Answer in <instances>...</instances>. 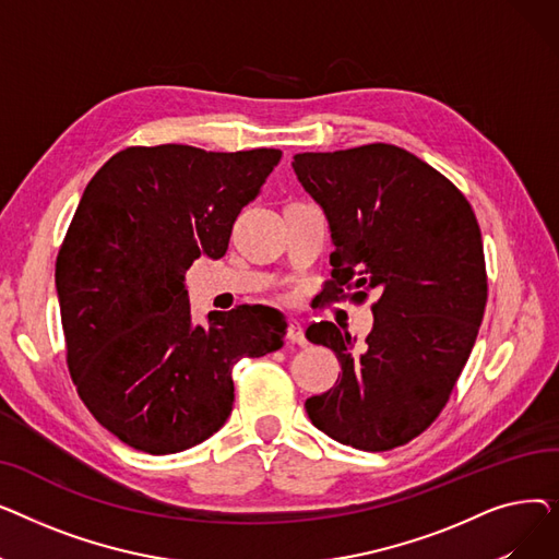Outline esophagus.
<instances>
[{"label": "esophagus", "mask_w": 559, "mask_h": 559, "mask_svg": "<svg viewBox=\"0 0 559 559\" xmlns=\"http://www.w3.org/2000/svg\"><path fill=\"white\" fill-rule=\"evenodd\" d=\"M287 342L299 344V346H306V344H308L301 321H289V326H287Z\"/></svg>", "instance_id": "obj_1"}]
</instances>
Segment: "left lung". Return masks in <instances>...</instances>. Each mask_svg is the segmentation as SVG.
<instances>
[{
  "mask_svg": "<svg viewBox=\"0 0 559 559\" xmlns=\"http://www.w3.org/2000/svg\"><path fill=\"white\" fill-rule=\"evenodd\" d=\"M335 251L326 299L376 292L360 346L333 321L306 331L337 356L342 378L306 401L310 421L340 444L390 451L421 435L447 405L487 304L480 226L464 194L401 146L297 154Z\"/></svg>",
  "mask_w": 559,
  "mask_h": 559,
  "instance_id": "obj_1",
  "label": "left lung"
}]
</instances>
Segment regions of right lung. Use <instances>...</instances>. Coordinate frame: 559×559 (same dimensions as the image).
Returning a JSON list of instances; mask_svg holds the SVG:
<instances>
[{"instance_id":"right-lung-1","label":"right lung","mask_w":559,"mask_h":559,"mask_svg":"<svg viewBox=\"0 0 559 559\" xmlns=\"http://www.w3.org/2000/svg\"><path fill=\"white\" fill-rule=\"evenodd\" d=\"M278 150L129 146L87 183L56 258L68 367L93 417L135 451L201 444L233 409V367L283 346L267 306L192 324L186 272L228 249L235 217L281 160Z\"/></svg>"}]
</instances>
